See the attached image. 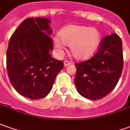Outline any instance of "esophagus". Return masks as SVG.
I'll return each instance as SVG.
<instances>
[{"mask_svg": "<svg viewBox=\"0 0 130 130\" xmlns=\"http://www.w3.org/2000/svg\"><path fill=\"white\" fill-rule=\"evenodd\" d=\"M71 64V62L70 60H65V61H64V65H65V67L66 66H68V65H69Z\"/></svg>", "mask_w": 130, "mask_h": 130, "instance_id": "obj_1", "label": "esophagus"}]
</instances>
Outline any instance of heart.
<instances>
[{"instance_id":"obj_1","label":"heart","mask_w":130,"mask_h":130,"mask_svg":"<svg viewBox=\"0 0 130 130\" xmlns=\"http://www.w3.org/2000/svg\"><path fill=\"white\" fill-rule=\"evenodd\" d=\"M54 45L61 51L64 44L69 45L74 57L85 60L94 55L101 42V34L97 29L83 26H68L61 29Z\"/></svg>"}]
</instances>
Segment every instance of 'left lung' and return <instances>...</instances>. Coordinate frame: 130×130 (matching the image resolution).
<instances>
[{
    "instance_id": "obj_1",
    "label": "left lung",
    "mask_w": 130,
    "mask_h": 130,
    "mask_svg": "<svg viewBox=\"0 0 130 130\" xmlns=\"http://www.w3.org/2000/svg\"><path fill=\"white\" fill-rule=\"evenodd\" d=\"M75 65L74 81L79 93L91 100L105 97L115 88L122 72V39L117 34L106 36L91 58Z\"/></svg>"
}]
</instances>
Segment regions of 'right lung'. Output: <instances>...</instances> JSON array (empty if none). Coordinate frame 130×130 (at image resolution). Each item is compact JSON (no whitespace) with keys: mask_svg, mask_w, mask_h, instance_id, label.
Returning a JSON list of instances; mask_svg holds the SVG:
<instances>
[{"mask_svg":"<svg viewBox=\"0 0 130 130\" xmlns=\"http://www.w3.org/2000/svg\"><path fill=\"white\" fill-rule=\"evenodd\" d=\"M50 21L28 18L15 30L6 52L8 75L21 96L39 99L50 92L57 75L64 67L63 60L52 58Z\"/></svg>","mask_w":130,"mask_h":130,"instance_id":"1","label":"right lung"}]
</instances>
